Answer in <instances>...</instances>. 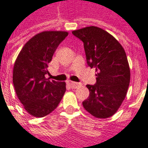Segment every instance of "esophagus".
I'll return each instance as SVG.
<instances>
[{"instance_id":"obj_1","label":"esophagus","mask_w":148,"mask_h":148,"mask_svg":"<svg viewBox=\"0 0 148 148\" xmlns=\"http://www.w3.org/2000/svg\"><path fill=\"white\" fill-rule=\"evenodd\" d=\"M67 84L72 89H76L77 87L80 86V84L77 83V82H71V81H68Z\"/></svg>"}]
</instances>
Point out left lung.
Wrapping results in <instances>:
<instances>
[{
    "label": "left lung",
    "mask_w": 148,
    "mask_h": 148,
    "mask_svg": "<svg viewBox=\"0 0 148 148\" xmlns=\"http://www.w3.org/2000/svg\"><path fill=\"white\" fill-rule=\"evenodd\" d=\"M84 43L87 63L96 69L97 82L87 85L90 96L82 105L93 116L106 119L114 115L127 94L130 67L124 49L111 34L90 26L72 32Z\"/></svg>",
    "instance_id": "left-lung-1"
}]
</instances>
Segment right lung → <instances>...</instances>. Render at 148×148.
Instances as JSON below:
<instances>
[{
	"mask_svg": "<svg viewBox=\"0 0 148 148\" xmlns=\"http://www.w3.org/2000/svg\"><path fill=\"white\" fill-rule=\"evenodd\" d=\"M68 36L64 31H44L27 41L15 62L12 82L24 109L35 117L54 111L66 92L65 82L47 78L48 64L60 42Z\"/></svg>",
	"mask_w": 148,
	"mask_h": 148,
	"instance_id": "1",
	"label": "right lung"
}]
</instances>
